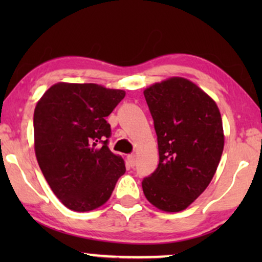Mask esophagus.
Returning <instances> with one entry per match:
<instances>
[{
  "instance_id": "obj_1",
  "label": "esophagus",
  "mask_w": 262,
  "mask_h": 262,
  "mask_svg": "<svg viewBox=\"0 0 262 262\" xmlns=\"http://www.w3.org/2000/svg\"><path fill=\"white\" fill-rule=\"evenodd\" d=\"M127 163H128V167H135L136 164V156L134 154H131V155L127 156Z\"/></svg>"
}]
</instances>
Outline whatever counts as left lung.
I'll list each match as a JSON object with an SVG mask.
<instances>
[{
    "label": "left lung",
    "mask_w": 262,
    "mask_h": 262,
    "mask_svg": "<svg viewBox=\"0 0 262 262\" xmlns=\"http://www.w3.org/2000/svg\"><path fill=\"white\" fill-rule=\"evenodd\" d=\"M157 135L160 162L143 179L145 198L157 209L179 212L212 180L224 146L216 102L193 82L171 77L144 91Z\"/></svg>",
    "instance_id": "8db88e82"
}]
</instances>
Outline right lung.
I'll return each mask as SVG.
<instances>
[{
	"instance_id": "obj_1",
	"label": "right lung",
	"mask_w": 262,
	"mask_h": 262,
	"mask_svg": "<svg viewBox=\"0 0 262 262\" xmlns=\"http://www.w3.org/2000/svg\"><path fill=\"white\" fill-rule=\"evenodd\" d=\"M124 96V91L94 83H57L35 106V156L68 209L84 212L103 205L126 170L108 149L106 121Z\"/></svg>"
}]
</instances>
